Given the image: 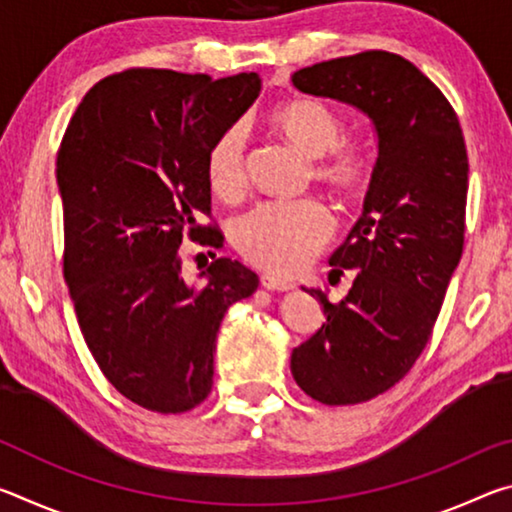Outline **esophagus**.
<instances>
[{
	"label": "esophagus",
	"instance_id": "1",
	"mask_svg": "<svg viewBox=\"0 0 512 512\" xmlns=\"http://www.w3.org/2000/svg\"><path fill=\"white\" fill-rule=\"evenodd\" d=\"M262 287L268 291H291L293 284L289 280H284V277H277L273 273H264L262 275Z\"/></svg>",
	"mask_w": 512,
	"mask_h": 512
}]
</instances>
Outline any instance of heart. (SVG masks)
<instances>
[{
    "mask_svg": "<svg viewBox=\"0 0 512 512\" xmlns=\"http://www.w3.org/2000/svg\"><path fill=\"white\" fill-rule=\"evenodd\" d=\"M284 140L314 160V178L339 194H357L372 176V151L343 137V119L325 101L293 97L271 112ZM207 183L219 196H237L246 185V131L241 124L216 137L205 155ZM334 232V219L318 198L266 201L232 223V244L250 264L296 273L318 255Z\"/></svg>",
    "mask_w": 512,
    "mask_h": 512,
    "instance_id": "1",
    "label": "heart"
}]
</instances>
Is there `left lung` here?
Here are the masks:
<instances>
[{
    "mask_svg": "<svg viewBox=\"0 0 512 512\" xmlns=\"http://www.w3.org/2000/svg\"><path fill=\"white\" fill-rule=\"evenodd\" d=\"M314 97L352 103L377 128L361 219L329 264L354 268L341 302L311 289L327 320L291 354L296 384L327 406L368 402L413 368L461 262L467 149L452 103L409 60L361 51L293 74Z\"/></svg>",
    "mask_w": 512,
    "mask_h": 512,
    "instance_id": "8db88e82",
    "label": "left lung"
}]
</instances>
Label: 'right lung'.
I'll return each mask as SVG.
<instances>
[{
	"label": "right lung",
	"mask_w": 512,
	"mask_h": 512,
	"mask_svg": "<svg viewBox=\"0 0 512 512\" xmlns=\"http://www.w3.org/2000/svg\"><path fill=\"white\" fill-rule=\"evenodd\" d=\"M262 90L259 74L133 67L85 94L60 142L63 275L94 361L128 400L185 413L212 391L216 332L259 277L228 257L180 275L183 239L221 248L205 155Z\"/></svg>",
	"instance_id": "add662e5"
}]
</instances>
